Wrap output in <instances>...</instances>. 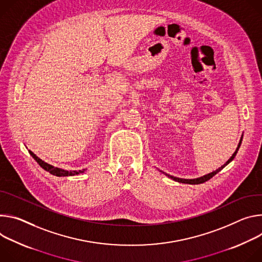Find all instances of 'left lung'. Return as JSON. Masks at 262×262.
<instances>
[{
	"instance_id": "1",
	"label": "left lung",
	"mask_w": 262,
	"mask_h": 262,
	"mask_svg": "<svg viewBox=\"0 0 262 262\" xmlns=\"http://www.w3.org/2000/svg\"><path fill=\"white\" fill-rule=\"evenodd\" d=\"M242 140H243V136H242V138H241V140H239V143H238V146H237V148H236V151L233 153V155H232L231 157H230V159L224 164V165H222L221 167H219L217 169H215L214 171H212V172H210V173H207V175H205V176H203V177H200V178H195V179H182V178H177V177H173V176H170V175H168V173H165L164 171H162V170H160V171H162L164 175H166L168 178H170V179H172L173 181H177V182H179V183H185V184H201V183H204V182H206V181H208L210 178H212L214 175H216V173L219 172V171H221L228 163H230L232 160L234 159V157H235V155L237 154V151H238V149H239V147H241V143H242Z\"/></svg>"
}]
</instances>
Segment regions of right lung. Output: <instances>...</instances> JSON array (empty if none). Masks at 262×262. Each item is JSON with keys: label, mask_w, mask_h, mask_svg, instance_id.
Returning a JSON list of instances; mask_svg holds the SVG:
<instances>
[{"label": "right lung", "mask_w": 262, "mask_h": 262, "mask_svg": "<svg viewBox=\"0 0 262 262\" xmlns=\"http://www.w3.org/2000/svg\"><path fill=\"white\" fill-rule=\"evenodd\" d=\"M29 153H30V155L35 159V161L47 171H49L50 173H52V175L54 176H57V177H68V176H75V175H79V173L81 172H84V170H86L85 168L83 169H80V170H66V169H62V168H59V167H55L47 162H45L43 160H41L39 157H37L32 151L29 150Z\"/></svg>", "instance_id": "add662e5"}]
</instances>
